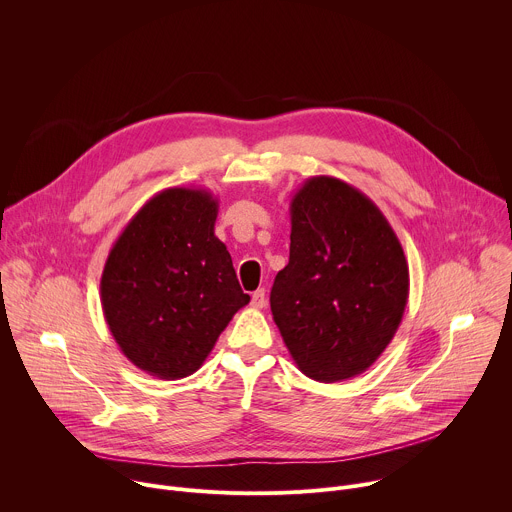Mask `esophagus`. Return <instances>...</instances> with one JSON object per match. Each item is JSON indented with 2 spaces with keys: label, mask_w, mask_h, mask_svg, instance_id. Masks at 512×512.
<instances>
[{
  "label": "esophagus",
  "mask_w": 512,
  "mask_h": 512,
  "mask_svg": "<svg viewBox=\"0 0 512 512\" xmlns=\"http://www.w3.org/2000/svg\"><path fill=\"white\" fill-rule=\"evenodd\" d=\"M265 304H267V300H265V289L263 287H259L257 291H253V296H251V306L253 308H265Z\"/></svg>",
  "instance_id": "obj_1"
}]
</instances>
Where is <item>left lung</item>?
Masks as SVG:
<instances>
[{
  "mask_svg": "<svg viewBox=\"0 0 512 512\" xmlns=\"http://www.w3.org/2000/svg\"><path fill=\"white\" fill-rule=\"evenodd\" d=\"M289 216V263L269 298L281 338L310 379L360 375L401 324L409 298L403 247L379 206L332 176L308 178Z\"/></svg>",
  "mask_w": 512,
  "mask_h": 512,
  "instance_id": "1",
  "label": "left lung"
}]
</instances>
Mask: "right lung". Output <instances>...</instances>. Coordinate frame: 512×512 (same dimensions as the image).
Masks as SVG:
<instances>
[{
  "label": "right lung",
  "instance_id": "obj_1",
  "mask_svg": "<svg viewBox=\"0 0 512 512\" xmlns=\"http://www.w3.org/2000/svg\"><path fill=\"white\" fill-rule=\"evenodd\" d=\"M216 214L210 192L166 188L137 210L105 261V322L121 352L152 377L196 373L251 300L214 235Z\"/></svg>",
  "mask_w": 512,
  "mask_h": 512
}]
</instances>
